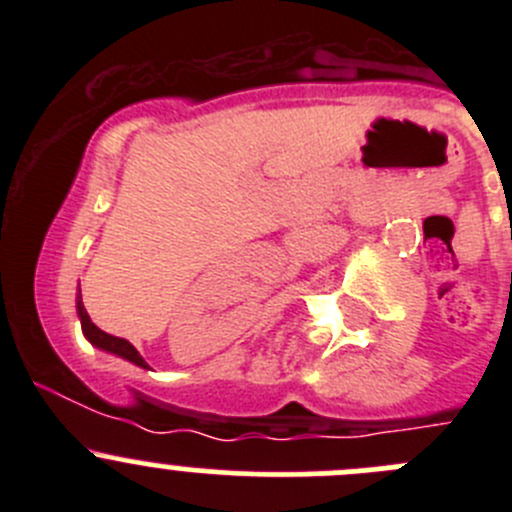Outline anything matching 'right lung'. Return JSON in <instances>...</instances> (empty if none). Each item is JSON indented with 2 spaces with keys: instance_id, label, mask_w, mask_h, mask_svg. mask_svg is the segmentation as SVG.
Instances as JSON below:
<instances>
[{
  "instance_id": "obj_1",
  "label": "right lung",
  "mask_w": 512,
  "mask_h": 512,
  "mask_svg": "<svg viewBox=\"0 0 512 512\" xmlns=\"http://www.w3.org/2000/svg\"><path fill=\"white\" fill-rule=\"evenodd\" d=\"M76 314H79V319H81V332H84V337L89 339L91 347L101 349V352H106V354L121 356V359L131 361V364L141 366V369H151V366L146 364V359L138 354V349L133 347L131 342H126V339H121V337H113V334H106L103 329H98L96 324L91 322L89 312H86L84 302H81V287H79V292H76Z\"/></svg>"
}]
</instances>
